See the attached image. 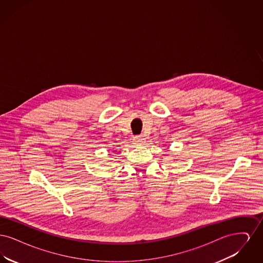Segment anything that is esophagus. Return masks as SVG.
<instances>
[{"instance_id":"1","label":"esophagus","mask_w":263,"mask_h":263,"mask_svg":"<svg viewBox=\"0 0 263 263\" xmlns=\"http://www.w3.org/2000/svg\"><path fill=\"white\" fill-rule=\"evenodd\" d=\"M133 142H134V144H136V145H143V144L145 143V138L143 137V136L138 135V136L134 137Z\"/></svg>"}]
</instances>
